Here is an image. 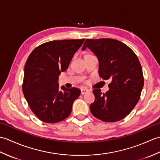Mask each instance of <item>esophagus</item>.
Returning a JSON list of instances; mask_svg holds the SVG:
<instances>
[{
  "label": "esophagus",
  "mask_w": 160,
  "mask_h": 160,
  "mask_svg": "<svg viewBox=\"0 0 160 160\" xmlns=\"http://www.w3.org/2000/svg\"><path fill=\"white\" fill-rule=\"evenodd\" d=\"M88 91H89V90L87 89H84V88H83V89H81V94H84L87 93Z\"/></svg>",
  "instance_id": "esophagus-1"
}]
</instances>
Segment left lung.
I'll use <instances>...</instances> for the list:
<instances>
[{"label":"left lung","instance_id":"1","mask_svg":"<svg viewBox=\"0 0 160 160\" xmlns=\"http://www.w3.org/2000/svg\"><path fill=\"white\" fill-rule=\"evenodd\" d=\"M86 48L98 58L100 77L111 80L105 93L100 89L93 91L95 101L90 105L91 113L103 122L120 120L133 109L144 87L138 58L130 47L111 38L87 39L82 49Z\"/></svg>","mask_w":160,"mask_h":160}]
</instances>
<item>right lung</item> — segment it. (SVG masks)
Returning a JSON list of instances; mask_svg holds the SVG:
<instances>
[{
	"label": "right lung",
	"instance_id": "obj_1",
	"mask_svg": "<svg viewBox=\"0 0 160 160\" xmlns=\"http://www.w3.org/2000/svg\"><path fill=\"white\" fill-rule=\"evenodd\" d=\"M85 39L53 40L37 47L24 69L22 92L31 110L40 120L56 123L71 113L80 90L64 86L59 89L58 76L66 71Z\"/></svg>",
	"mask_w": 160,
	"mask_h": 160
}]
</instances>
